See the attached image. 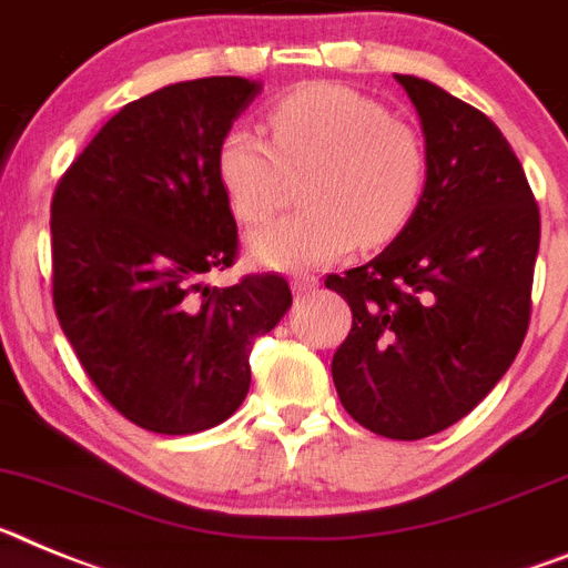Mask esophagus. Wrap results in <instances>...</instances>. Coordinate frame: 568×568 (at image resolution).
Segmentation results:
<instances>
[{
  "instance_id": "34e87169",
  "label": "esophagus",
  "mask_w": 568,
  "mask_h": 568,
  "mask_svg": "<svg viewBox=\"0 0 568 568\" xmlns=\"http://www.w3.org/2000/svg\"><path fill=\"white\" fill-rule=\"evenodd\" d=\"M317 288L320 283L314 277H297L294 283H291V291H294L297 297H308V294H314Z\"/></svg>"
}]
</instances>
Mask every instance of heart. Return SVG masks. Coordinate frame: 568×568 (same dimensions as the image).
<instances>
[{"mask_svg":"<svg viewBox=\"0 0 568 568\" xmlns=\"http://www.w3.org/2000/svg\"><path fill=\"white\" fill-rule=\"evenodd\" d=\"M268 142L231 128L214 156L216 185L236 223H263L280 209L288 180L305 176L300 205L248 236L263 268L312 271L359 243H394L420 211L428 156L420 134L392 120L383 102L345 85L300 88L268 111Z\"/></svg>","mask_w":568,"mask_h":568,"instance_id":"obj_1","label":"heart"}]
</instances>
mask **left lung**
<instances>
[{
	"label": "left lung",
	"mask_w": 568,
	"mask_h": 568,
	"mask_svg": "<svg viewBox=\"0 0 568 568\" xmlns=\"http://www.w3.org/2000/svg\"><path fill=\"white\" fill-rule=\"evenodd\" d=\"M397 82L426 134V196L383 254L325 288L352 308L332 359L343 408L379 437L420 440L463 420L520 352L540 211L486 113L426 79Z\"/></svg>",
	"instance_id": "left-lung-1"
}]
</instances>
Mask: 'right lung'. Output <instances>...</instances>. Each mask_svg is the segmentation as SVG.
<instances>
[{"instance_id":"right-lung-1","label":"right lung","mask_w":568,"mask_h":568,"mask_svg":"<svg viewBox=\"0 0 568 568\" xmlns=\"http://www.w3.org/2000/svg\"><path fill=\"white\" fill-rule=\"evenodd\" d=\"M256 93L243 77H205L128 102L53 191L59 325L102 397L148 432L229 420L251 345L291 308L280 274L202 283L240 248L214 156Z\"/></svg>"}]
</instances>
